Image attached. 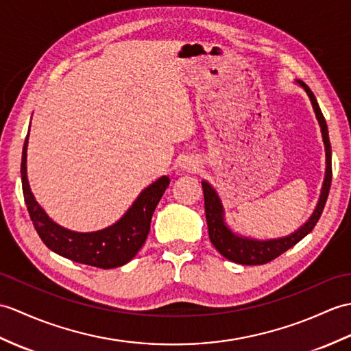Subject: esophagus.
<instances>
[{"mask_svg": "<svg viewBox=\"0 0 351 351\" xmlns=\"http://www.w3.org/2000/svg\"><path fill=\"white\" fill-rule=\"evenodd\" d=\"M182 167L186 169V170H195V169H197V161L191 160V158H185Z\"/></svg>", "mask_w": 351, "mask_h": 351, "instance_id": "obj_1", "label": "esophagus"}]
</instances>
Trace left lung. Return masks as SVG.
<instances>
[{"mask_svg":"<svg viewBox=\"0 0 351 351\" xmlns=\"http://www.w3.org/2000/svg\"><path fill=\"white\" fill-rule=\"evenodd\" d=\"M296 84L300 88H304V91L309 97V101L313 104L315 118L319 121L323 143H324L326 170H324V179L320 190L319 202H317L315 209L311 214V217H309L306 219V223L300 226L298 230H295L287 236H282V238L256 239L232 230V227L226 221L224 206L217 190L208 181H202L203 195H205V214H206L209 239L213 242V245L218 250L219 254L224 256L227 260H230V262L254 266V265H265L278 256H281L284 251H287L293 245H296L299 241H302L305 236L314 229V226L317 224V221H319V218L323 213L326 200H328L330 182H332V148H330V141H329L328 124H326V119L320 110V106L317 103L315 95L313 94L311 89H309L308 85H305L302 80H296Z\"/></svg>","mask_w":351,"mask_h":351,"instance_id":"1","label":"left lung"}]
</instances>
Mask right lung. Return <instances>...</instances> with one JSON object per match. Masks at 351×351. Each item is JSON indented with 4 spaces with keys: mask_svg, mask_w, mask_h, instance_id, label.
<instances>
[{
    "mask_svg": "<svg viewBox=\"0 0 351 351\" xmlns=\"http://www.w3.org/2000/svg\"><path fill=\"white\" fill-rule=\"evenodd\" d=\"M31 125V124H29ZM28 137L22 149L21 176L27 209L40 239L56 254L76 263L112 269L128 263L142 248L151 229V218L160 199L170 184L169 176H161L137 195L117 223L97 232H75L56 224L38 205L29 189L27 176Z\"/></svg>",
    "mask_w": 351,
    "mask_h": 351,
    "instance_id": "1",
    "label": "right lung"
}]
</instances>
